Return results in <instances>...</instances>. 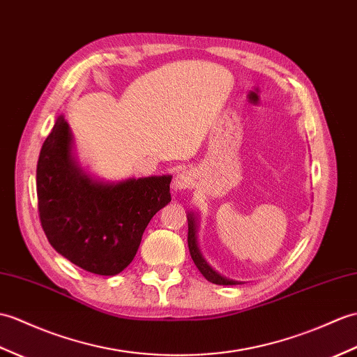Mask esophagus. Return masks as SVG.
<instances>
[{
	"label": "esophagus",
	"mask_w": 357,
	"mask_h": 357,
	"mask_svg": "<svg viewBox=\"0 0 357 357\" xmlns=\"http://www.w3.org/2000/svg\"><path fill=\"white\" fill-rule=\"evenodd\" d=\"M193 184H195V178H193V173L190 170H181L175 178V188L178 190L190 188Z\"/></svg>",
	"instance_id": "1"
}]
</instances>
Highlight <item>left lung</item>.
<instances>
[{"label": "left lung", "instance_id": "left-lung-1", "mask_svg": "<svg viewBox=\"0 0 357 357\" xmlns=\"http://www.w3.org/2000/svg\"><path fill=\"white\" fill-rule=\"evenodd\" d=\"M188 250H190V254H192V259L197 266V269L201 271V273L206 280L211 281V283H214V284H223V286L237 284V281L220 277L219 273L214 272L202 259L201 252H199L197 242H196V222H195V218L192 216V214L188 216Z\"/></svg>", "mask_w": 357, "mask_h": 357}]
</instances>
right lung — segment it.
<instances>
[{
    "label": "right lung",
    "instance_id": "right-lung-1",
    "mask_svg": "<svg viewBox=\"0 0 357 357\" xmlns=\"http://www.w3.org/2000/svg\"><path fill=\"white\" fill-rule=\"evenodd\" d=\"M172 176L91 181L71 156L59 117L40 149L36 193L40 225L54 250L97 275H117L134 260L149 222L170 197Z\"/></svg>",
    "mask_w": 357,
    "mask_h": 357
}]
</instances>
